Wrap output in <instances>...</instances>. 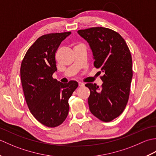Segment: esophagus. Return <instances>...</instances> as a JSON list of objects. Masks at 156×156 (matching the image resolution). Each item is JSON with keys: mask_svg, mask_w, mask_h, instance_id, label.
<instances>
[{"mask_svg": "<svg viewBox=\"0 0 156 156\" xmlns=\"http://www.w3.org/2000/svg\"><path fill=\"white\" fill-rule=\"evenodd\" d=\"M78 86L80 87H83L84 86V84L83 83V82H78Z\"/></svg>", "mask_w": 156, "mask_h": 156, "instance_id": "1", "label": "esophagus"}]
</instances>
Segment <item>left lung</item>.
Returning <instances> with one entry per match:
<instances>
[{
	"mask_svg": "<svg viewBox=\"0 0 156 156\" xmlns=\"http://www.w3.org/2000/svg\"><path fill=\"white\" fill-rule=\"evenodd\" d=\"M92 50L94 65L103 72L100 88L96 84L85 86L90 90L89 109L105 122L120 115L127 105L132 77V58L125 41L118 33L105 27L78 31Z\"/></svg>",
	"mask_w": 156,
	"mask_h": 156,
	"instance_id": "left-lung-1",
	"label": "left lung"
}]
</instances>
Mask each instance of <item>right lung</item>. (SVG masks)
I'll list each match as a JSON object with an SVG mask.
<instances>
[{"instance_id":"add662e5","label":"right lung","mask_w":156,"mask_h":156,"mask_svg":"<svg viewBox=\"0 0 156 156\" xmlns=\"http://www.w3.org/2000/svg\"><path fill=\"white\" fill-rule=\"evenodd\" d=\"M71 32L39 37L26 53L21 66L25 101L32 115L41 124L55 127L68 114V100L78 87L76 81L63 84L52 78L57 71L55 52Z\"/></svg>"}]
</instances>
